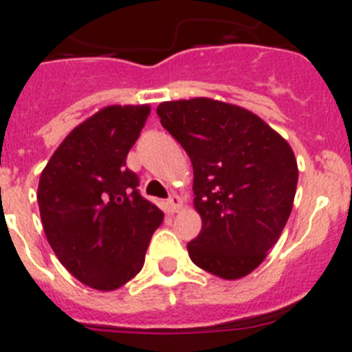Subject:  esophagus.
<instances>
[{"label": "esophagus", "instance_id": "esophagus-1", "mask_svg": "<svg viewBox=\"0 0 352 352\" xmlns=\"http://www.w3.org/2000/svg\"><path fill=\"white\" fill-rule=\"evenodd\" d=\"M168 207L172 212H179V209L182 207V200H180L179 195H172V197L168 198Z\"/></svg>", "mask_w": 352, "mask_h": 352}]
</instances>
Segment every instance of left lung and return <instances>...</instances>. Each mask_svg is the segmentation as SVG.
Instances as JSON below:
<instances>
[{"instance_id":"8db88e82","label":"left lung","mask_w":352,"mask_h":352,"mask_svg":"<svg viewBox=\"0 0 352 352\" xmlns=\"http://www.w3.org/2000/svg\"><path fill=\"white\" fill-rule=\"evenodd\" d=\"M161 125L193 164L201 230L188 252L198 267L237 280L262 264L294 204L298 163L289 143L248 109L197 97L157 106Z\"/></svg>"}]
</instances>
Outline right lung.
Here are the masks:
<instances>
[{"instance_id": "right-lung-1", "label": "right lung", "mask_w": 352, "mask_h": 352, "mask_svg": "<svg viewBox=\"0 0 352 352\" xmlns=\"http://www.w3.org/2000/svg\"><path fill=\"white\" fill-rule=\"evenodd\" d=\"M148 106H108L79 124L58 146L38 182L45 237L72 276L115 290L142 271L163 210L143 198L125 166Z\"/></svg>"}]
</instances>
